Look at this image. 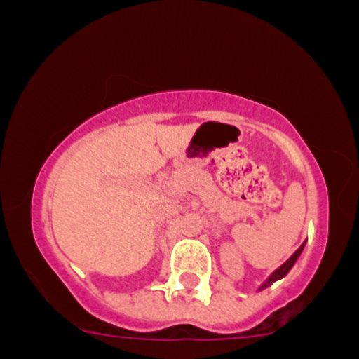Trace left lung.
Here are the masks:
<instances>
[{"mask_svg":"<svg viewBox=\"0 0 359 359\" xmlns=\"http://www.w3.org/2000/svg\"><path fill=\"white\" fill-rule=\"evenodd\" d=\"M302 248H304V245H300V248H299L297 251H295V253H294V255H292V257H290V258H288V259H287V262H285V263H283V265H282V266H280V269H277V270H275V271H273V273H271V277H270L269 280H266V282H265V283H263V285H262V287H259V290H263V288H266V287H269V285H271V283H273V282H277V280H278V278L285 277V275L288 273V271H290V269H292V266H294V263H295V262H297L299 255H300V253H302Z\"/></svg>","mask_w":359,"mask_h":359,"instance_id":"1","label":"left lung"}]
</instances>
